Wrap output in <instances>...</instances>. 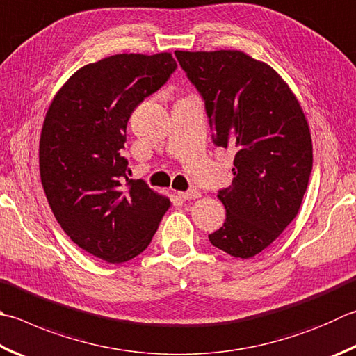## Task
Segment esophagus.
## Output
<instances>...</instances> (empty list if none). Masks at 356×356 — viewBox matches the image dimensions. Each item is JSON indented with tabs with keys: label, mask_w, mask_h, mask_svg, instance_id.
<instances>
[{
	"label": "esophagus",
	"mask_w": 356,
	"mask_h": 356,
	"mask_svg": "<svg viewBox=\"0 0 356 356\" xmlns=\"http://www.w3.org/2000/svg\"><path fill=\"white\" fill-rule=\"evenodd\" d=\"M178 197L183 198V200H195L201 197V192L197 189H192V191H187V192H178Z\"/></svg>",
	"instance_id": "obj_1"
}]
</instances>
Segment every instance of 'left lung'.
<instances>
[{"instance_id": "8db88e82", "label": "left lung", "mask_w": 356, "mask_h": 356, "mask_svg": "<svg viewBox=\"0 0 356 356\" xmlns=\"http://www.w3.org/2000/svg\"><path fill=\"white\" fill-rule=\"evenodd\" d=\"M197 86L216 144L236 150L232 184L218 192L226 209L211 243L251 259L296 218L313 167L307 118L285 80L243 51H175Z\"/></svg>"}]
</instances>
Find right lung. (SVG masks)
<instances>
[{
  "label": "right lung",
  "instance_id": "obj_1",
  "mask_svg": "<svg viewBox=\"0 0 356 356\" xmlns=\"http://www.w3.org/2000/svg\"><path fill=\"white\" fill-rule=\"evenodd\" d=\"M170 52L116 54L77 70L46 111L40 178L54 217L83 251L124 264L150 245L170 200L129 179L127 122L175 71Z\"/></svg>",
  "mask_w": 356,
  "mask_h": 356
}]
</instances>
